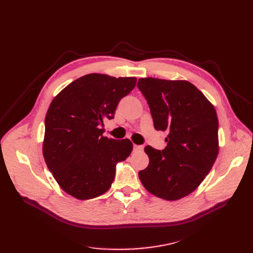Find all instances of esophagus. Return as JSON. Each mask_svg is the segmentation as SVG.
<instances>
[{
    "instance_id": "1",
    "label": "esophagus",
    "mask_w": 253,
    "mask_h": 253,
    "mask_svg": "<svg viewBox=\"0 0 253 253\" xmlns=\"http://www.w3.org/2000/svg\"><path fill=\"white\" fill-rule=\"evenodd\" d=\"M133 150H134L135 152H142V151H143V147H142V145L134 144V145H133Z\"/></svg>"
}]
</instances>
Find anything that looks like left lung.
Returning <instances> with one entry per match:
<instances>
[{
    "label": "left lung",
    "instance_id": "8db88e82",
    "mask_svg": "<svg viewBox=\"0 0 253 253\" xmlns=\"http://www.w3.org/2000/svg\"><path fill=\"white\" fill-rule=\"evenodd\" d=\"M137 87L148 101L155 129L168 133L163 151L144 148L150 163L139 171V179L151 194L179 200L200 185L216 160V111L200 90L184 80L140 78Z\"/></svg>",
    "mask_w": 253,
    "mask_h": 253
}]
</instances>
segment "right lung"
<instances>
[{"instance_id":"1","label":"right lung","mask_w":253,"mask_h":253,"mask_svg":"<svg viewBox=\"0 0 253 253\" xmlns=\"http://www.w3.org/2000/svg\"><path fill=\"white\" fill-rule=\"evenodd\" d=\"M136 85L135 77L89 74L53 98L45 118L43 156L59 187L88 200L108 191L116 165L133 149L125 138L103 136V119H113L119 101Z\"/></svg>"}]
</instances>
